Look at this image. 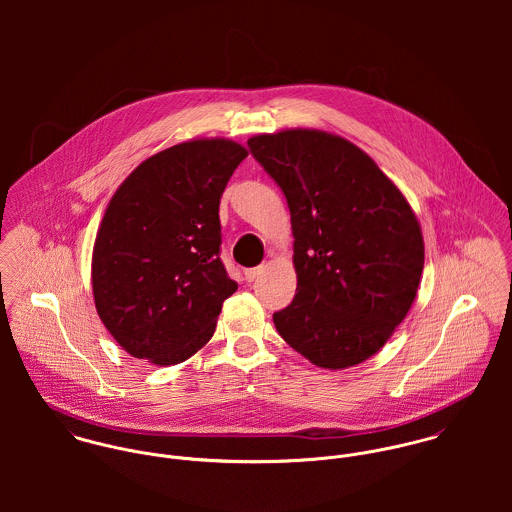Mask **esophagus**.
I'll return each instance as SVG.
<instances>
[{"instance_id":"1","label":"esophagus","mask_w":512,"mask_h":512,"mask_svg":"<svg viewBox=\"0 0 512 512\" xmlns=\"http://www.w3.org/2000/svg\"><path fill=\"white\" fill-rule=\"evenodd\" d=\"M264 272V266H258V268H248V270H244V278L248 280V282H254L260 274Z\"/></svg>"}]
</instances>
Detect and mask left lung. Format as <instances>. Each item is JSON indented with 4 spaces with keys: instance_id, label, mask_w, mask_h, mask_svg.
Segmentation results:
<instances>
[{
    "instance_id": "left-lung-1",
    "label": "left lung",
    "mask_w": 512,
    "mask_h": 512,
    "mask_svg": "<svg viewBox=\"0 0 512 512\" xmlns=\"http://www.w3.org/2000/svg\"><path fill=\"white\" fill-rule=\"evenodd\" d=\"M286 195L297 288L274 313L282 339L329 370L361 365L408 315L424 270V236L402 191L374 159L323 130L248 140Z\"/></svg>"
}]
</instances>
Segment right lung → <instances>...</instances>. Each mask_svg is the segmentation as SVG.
Instances as JSON below:
<instances>
[{
  "label": "right lung",
  "mask_w": 512,
  "mask_h": 512,
  "mask_svg": "<svg viewBox=\"0 0 512 512\" xmlns=\"http://www.w3.org/2000/svg\"><path fill=\"white\" fill-rule=\"evenodd\" d=\"M246 147L197 138L153 153L112 195L92 250L98 317L136 359L179 365L203 349L226 297L219 205Z\"/></svg>",
  "instance_id": "1"
}]
</instances>
